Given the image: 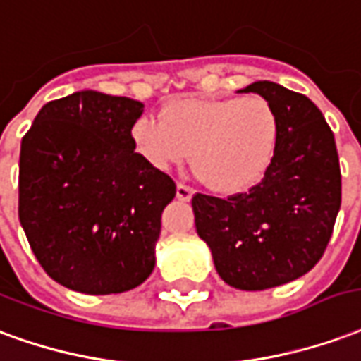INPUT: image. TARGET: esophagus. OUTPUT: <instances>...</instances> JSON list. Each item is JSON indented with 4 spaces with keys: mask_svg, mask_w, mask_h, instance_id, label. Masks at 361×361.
<instances>
[{
    "mask_svg": "<svg viewBox=\"0 0 361 361\" xmlns=\"http://www.w3.org/2000/svg\"><path fill=\"white\" fill-rule=\"evenodd\" d=\"M192 194H194V190H192L190 186H186V184H177V198L183 200V202H186V200L192 198Z\"/></svg>",
    "mask_w": 361,
    "mask_h": 361,
    "instance_id": "1",
    "label": "esophagus"
}]
</instances>
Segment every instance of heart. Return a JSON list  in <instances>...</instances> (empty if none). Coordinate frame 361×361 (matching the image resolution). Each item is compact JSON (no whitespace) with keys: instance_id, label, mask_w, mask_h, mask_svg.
<instances>
[{"instance_id":"obj_1","label":"heart","mask_w":361,"mask_h":361,"mask_svg":"<svg viewBox=\"0 0 361 361\" xmlns=\"http://www.w3.org/2000/svg\"><path fill=\"white\" fill-rule=\"evenodd\" d=\"M136 152L159 171L192 163L219 194L254 188L273 165L281 119L262 96L194 97L165 107L161 121L142 115L134 121Z\"/></svg>"}]
</instances>
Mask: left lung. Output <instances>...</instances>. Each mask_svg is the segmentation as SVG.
Listing matches in <instances>:
<instances>
[{
	"mask_svg": "<svg viewBox=\"0 0 361 361\" xmlns=\"http://www.w3.org/2000/svg\"><path fill=\"white\" fill-rule=\"evenodd\" d=\"M240 92L277 109L273 165L240 194H194L192 209L219 277L240 290H265L306 275L321 259L341 209V165L333 130L310 97L269 80Z\"/></svg>",
	"mask_w": 361,
	"mask_h": 361,
	"instance_id": "8db88e82",
	"label": "left lung"
}]
</instances>
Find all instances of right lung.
Returning a JSON list of instances; mask_svg holds the SVG:
<instances>
[{
    "mask_svg": "<svg viewBox=\"0 0 361 361\" xmlns=\"http://www.w3.org/2000/svg\"><path fill=\"white\" fill-rule=\"evenodd\" d=\"M144 104L75 92L36 115L20 142L18 219L49 277L84 294H119L155 265L175 180L134 152Z\"/></svg>",
    "mask_w": 361,
    "mask_h": 361,
    "instance_id": "obj_1",
    "label": "right lung"
}]
</instances>
